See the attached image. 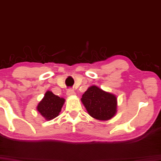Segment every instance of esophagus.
<instances>
[{
	"instance_id": "obj_1",
	"label": "esophagus",
	"mask_w": 161,
	"mask_h": 161,
	"mask_svg": "<svg viewBox=\"0 0 161 161\" xmlns=\"http://www.w3.org/2000/svg\"><path fill=\"white\" fill-rule=\"evenodd\" d=\"M74 95H75V92H74L73 90L68 89L67 91V96L72 97V96H74Z\"/></svg>"
}]
</instances>
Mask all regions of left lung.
Instances as JSON below:
<instances>
[{
    "label": "left lung",
    "mask_w": 161,
    "mask_h": 161,
    "mask_svg": "<svg viewBox=\"0 0 161 161\" xmlns=\"http://www.w3.org/2000/svg\"><path fill=\"white\" fill-rule=\"evenodd\" d=\"M81 102L92 118L99 120H108L117 112L115 95L106 92L96 86H90L83 94Z\"/></svg>",
    "instance_id": "obj_1"
}]
</instances>
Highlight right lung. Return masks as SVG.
Wrapping results in <instances>:
<instances>
[{
    "mask_svg": "<svg viewBox=\"0 0 161 161\" xmlns=\"http://www.w3.org/2000/svg\"><path fill=\"white\" fill-rule=\"evenodd\" d=\"M64 101L63 98H60L48 91L43 99L39 102L37 109L46 120H51L59 115Z\"/></svg>",
    "mask_w": 161,
    "mask_h": 161,
    "instance_id": "obj_1",
    "label": "right lung"
}]
</instances>
